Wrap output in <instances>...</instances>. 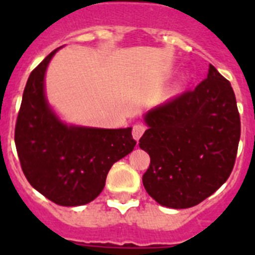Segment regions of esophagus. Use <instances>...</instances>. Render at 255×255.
I'll return each instance as SVG.
<instances>
[{
  "mask_svg": "<svg viewBox=\"0 0 255 255\" xmlns=\"http://www.w3.org/2000/svg\"><path fill=\"white\" fill-rule=\"evenodd\" d=\"M144 131H145V126L143 124H135L132 126V136H134V139L136 141L141 138V135L144 134Z\"/></svg>",
  "mask_w": 255,
  "mask_h": 255,
  "instance_id": "esophagus-1",
  "label": "esophagus"
}]
</instances>
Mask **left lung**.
<instances>
[{
    "instance_id": "left-lung-1",
    "label": "left lung",
    "mask_w": 255,
    "mask_h": 255,
    "mask_svg": "<svg viewBox=\"0 0 255 255\" xmlns=\"http://www.w3.org/2000/svg\"><path fill=\"white\" fill-rule=\"evenodd\" d=\"M139 147L149 154L148 194L168 208H190L212 195L233 171L240 115L227 79L209 65L207 79L144 115Z\"/></svg>"
}]
</instances>
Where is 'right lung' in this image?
I'll return each mask as SVG.
<instances>
[{
    "label": "right lung",
    "instance_id": "right-lung-1",
    "mask_svg": "<svg viewBox=\"0 0 255 255\" xmlns=\"http://www.w3.org/2000/svg\"><path fill=\"white\" fill-rule=\"evenodd\" d=\"M60 48L29 75L15 126V144L30 185L58 206L76 207L101 194L112 164L129 154L136 141L131 128H82L66 125L56 116L44 94V74Z\"/></svg>",
    "mask_w": 255,
    "mask_h": 255
}]
</instances>
